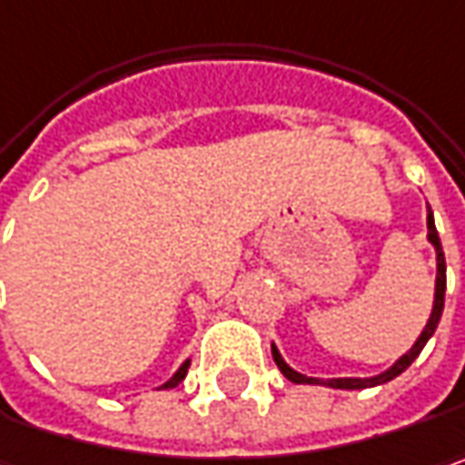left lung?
Segmentation results:
<instances>
[{"mask_svg":"<svg viewBox=\"0 0 465 465\" xmlns=\"http://www.w3.org/2000/svg\"><path fill=\"white\" fill-rule=\"evenodd\" d=\"M427 239L434 247V254H437V278H434V302H432V312H430V320L424 325V331L419 333V338L414 341V346L409 351L403 353L395 364H391L385 372L372 374V377H331V380H320V377H307V374L296 372L293 367L286 364V359L281 356L278 346L272 343V361L278 364V370L283 372L286 380H292L296 385H325V388H338V391H364V388H374V385H385L391 382L393 377H398L401 372H406L411 367L416 356L421 353V349L427 346V341L432 338L437 325H440V317H442V307H445V254H442V244H440V236H437V229H434V215L432 208L427 205Z\"/></svg>","mask_w":465,"mask_h":465,"instance_id":"obj_1","label":"left lung"}]
</instances>
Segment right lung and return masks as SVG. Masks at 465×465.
Here are the masks:
<instances>
[{"label": "right lung", "instance_id": "obj_1", "mask_svg": "<svg viewBox=\"0 0 465 465\" xmlns=\"http://www.w3.org/2000/svg\"><path fill=\"white\" fill-rule=\"evenodd\" d=\"M187 370H190V359H187V361H182V367H179V370H176V372H173L172 377L158 388V391H172V388H176V385L187 377Z\"/></svg>", "mask_w": 465, "mask_h": 465}]
</instances>
